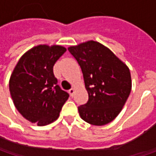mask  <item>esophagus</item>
I'll use <instances>...</instances> for the list:
<instances>
[{
    "instance_id": "34e87169",
    "label": "esophagus",
    "mask_w": 156,
    "mask_h": 156,
    "mask_svg": "<svg viewBox=\"0 0 156 156\" xmlns=\"http://www.w3.org/2000/svg\"><path fill=\"white\" fill-rule=\"evenodd\" d=\"M69 94H70V96L73 97V96H74V94H75V89H74V88H70L69 90Z\"/></svg>"
}]
</instances>
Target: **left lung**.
Listing matches in <instances>:
<instances>
[{
	"instance_id": "left-lung-1",
	"label": "left lung",
	"mask_w": 156,
	"mask_h": 156,
	"mask_svg": "<svg viewBox=\"0 0 156 156\" xmlns=\"http://www.w3.org/2000/svg\"><path fill=\"white\" fill-rule=\"evenodd\" d=\"M69 51L81 67L88 94L87 103L78 107L80 116L95 126L109 123L122 111L131 91L129 68L94 41L70 47Z\"/></svg>"
}]
</instances>
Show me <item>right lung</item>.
Here are the masks:
<instances>
[{
  "label": "right lung",
  "instance_id": "obj_1",
  "mask_svg": "<svg viewBox=\"0 0 156 156\" xmlns=\"http://www.w3.org/2000/svg\"><path fill=\"white\" fill-rule=\"evenodd\" d=\"M65 52L62 46L39 45L25 53L15 66L9 81L10 94L16 109L30 122L38 126L53 122L69 97L53 72Z\"/></svg>",
  "mask_w": 156,
  "mask_h": 156
}]
</instances>
